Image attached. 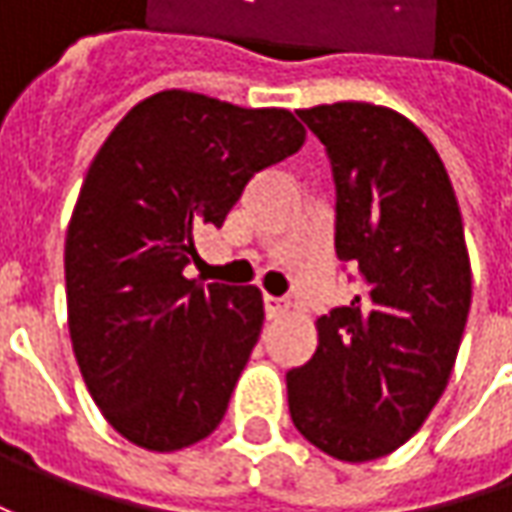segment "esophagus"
Returning <instances> with one entry per match:
<instances>
[{
    "label": "esophagus",
    "mask_w": 512,
    "mask_h": 512,
    "mask_svg": "<svg viewBox=\"0 0 512 512\" xmlns=\"http://www.w3.org/2000/svg\"><path fill=\"white\" fill-rule=\"evenodd\" d=\"M287 302L285 299H276V296H265V316L270 322H276V319H282L287 313Z\"/></svg>",
    "instance_id": "34e87169"
}]
</instances>
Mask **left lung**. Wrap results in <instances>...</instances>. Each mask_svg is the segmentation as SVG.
<instances>
[{"mask_svg": "<svg viewBox=\"0 0 512 512\" xmlns=\"http://www.w3.org/2000/svg\"><path fill=\"white\" fill-rule=\"evenodd\" d=\"M296 116L325 145L336 256L362 290L316 322V353L287 373L290 419L327 456L370 462L422 427L453 373L473 296L462 213L436 148L396 110Z\"/></svg>", "mask_w": 512, "mask_h": 512, "instance_id": "left-lung-1", "label": "left lung"}]
</instances>
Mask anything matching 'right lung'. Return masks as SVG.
Segmentation results:
<instances>
[{"instance_id":"right-lung-1","label":"right lung","mask_w":512,"mask_h":512,"mask_svg":"<svg viewBox=\"0 0 512 512\" xmlns=\"http://www.w3.org/2000/svg\"><path fill=\"white\" fill-rule=\"evenodd\" d=\"M302 145L290 110L162 90L90 162L65 239L70 342L128 442L170 453L222 422L265 307L256 287L185 279L193 236L222 227L247 182Z\"/></svg>"}]
</instances>
